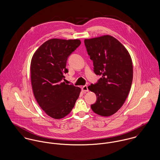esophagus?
I'll list each match as a JSON object with an SVG mask.
<instances>
[{"mask_svg":"<svg viewBox=\"0 0 160 160\" xmlns=\"http://www.w3.org/2000/svg\"><path fill=\"white\" fill-rule=\"evenodd\" d=\"M82 91L83 92H87V91H88V86L87 85H85V86H83L82 87Z\"/></svg>","mask_w":160,"mask_h":160,"instance_id":"1","label":"esophagus"}]
</instances>
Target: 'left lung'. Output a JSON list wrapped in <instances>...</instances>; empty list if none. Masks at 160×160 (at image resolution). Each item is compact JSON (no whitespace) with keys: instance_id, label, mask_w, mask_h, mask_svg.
Segmentation results:
<instances>
[{"instance_id":"8db88e82","label":"left lung","mask_w":160,"mask_h":160,"mask_svg":"<svg viewBox=\"0 0 160 160\" xmlns=\"http://www.w3.org/2000/svg\"><path fill=\"white\" fill-rule=\"evenodd\" d=\"M85 45L93 62L94 72L101 78L88 86L97 98L92 111L103 117L116 113L123 105L133 77L132 62L124 46L112 36L85 39Z\"/></svg>"}]
</instances>
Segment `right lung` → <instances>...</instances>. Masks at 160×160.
Returning a JSON list of instances; mask_svg holds the SVG:
<instances>
[{"instance_id": "obj_1", "label": "right lung", "mask_w": 160, "mask_h": 160, "mask_svg": "<svg viewBox=\"0 0 160 160\" xmlns=\"http://www.w3.org/2000/svg\"><path fill=\"white\" fill-rule=\"evenodd\" d=\"M81 44L78 39L53 38L43 43L34 54L31 78L36 101L42 110L54 119L62 118L71 112L80 88L66 83L69 56Z\"/></svg>"}]
</instances>
